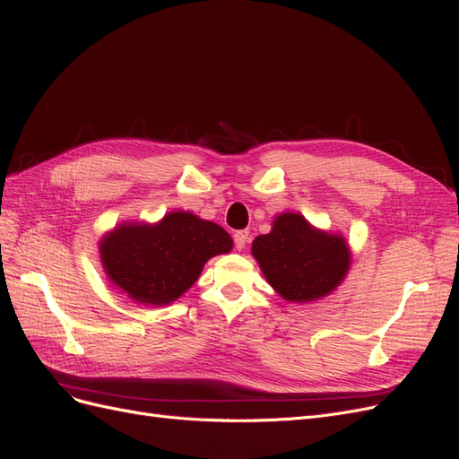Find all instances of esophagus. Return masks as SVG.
<instances>
[{
    "label": "esophagus",
    "instance_id": "obj_1",
    "mask_svg": "<svg viewBox=\"0 0 459 459\" xmlns=\"http://www.w3.org/2000/svg\"><path fill=\"white\" fill-rule=\"evenodd\" d=\"M247 241H248V231L247 230L233 233V243H235V248H238V251H243Z\"/></svg>",
    "mask_w": 459,
    "mask_h": 459
}]
</instances>
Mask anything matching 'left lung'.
Returning <instances> with one entry per match:
<instances>
[{
    "label": "left lung",
    "instance_id": "left-lung-1",
    "mask_svg": "<svg viewBox=\"0 0 459 459\" xmlns=\"http://www.w3.org/2000/svg\"><path fill=\"white\" fill-rule=\"evenodd\" d=\"M253 256L266 281L289 302H312L335 290L351 268V248L337 233L316 230L297 212L273 220L253 241Z\"/></svg>",
    "mask_w": 459,
    "mask_h": 459
}]
</instances>
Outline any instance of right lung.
I'll return each instance as SVG.
<instances>
[{"label":"right lung","mask_w":459,"mask_h":459,"mask_svg":"<svg viewBox=\"0 0 459 459\" xmlns=\"http://www.w3.org/2000/svg\"><path fill=\"white\" fill-rule=\"evenodd\" d=\"M230 233L214 221L174 211L157 224L124 221L100 243L108 281L132 300L166 307L199 280L206 260L230 253Z\"/></svg>","instance_id":"obj_1"}]
</instances>
